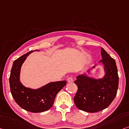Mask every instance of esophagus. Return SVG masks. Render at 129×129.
Wrapping results in <instances>:
<instances>
[{
  "label": "esophagus",
  "mask_w": 129,
  "mask_h": 129,
  "mask_svg": "<svg viewBox=\"0 0 129 129\" xmlns=\"http://www.w3.org/2000/svg\"><path fill=\"white\" fill-rule=\"evenodd\" d=\"M67 81H68V83H72V82H74V79L72 76H70L67 78Z\"/></svg>",
  "instance_id": "esophagus-1"
}]
</instances>
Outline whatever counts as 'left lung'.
Segmentation results:
<instances>
[{"instance_id":"8db88e82","label":"left lung","mask_w":129,"mask_h":129,"mask_svg":"<svg viewBox=\"0 0 129 129\" xmlns=\"http://www.w3.org/2000/svg\"><path fill=\"white\" fill-rule=\"evenodd\" d=\"M101 54L103 59L100 61L104 65L106 73L105 76L95 80L81 75L75 81L78 86L74 99L76 107L90 113L107 108L116 97L118 89L119 76L115 61L103 48Z\"/></svg>"}]
</instances>
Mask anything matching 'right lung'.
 Listing matches in <instances>:
<instances>
[{"label":"right lung","instance_id":"right-lung-1","mask_svg":"<svg viewBox=\"0 0 129 129\" xmlns=\"http://www.w3.org/2000/svg\"><path fill=\"white\" fill-rule=\"evenodd\" d=\"M33 51H29L14 61L9 83L11 93L17 104L29 112L38 113L47 111L52 107L55 96L65 86L67 81L52 82L36 90L24 87L19 78L21 67L26 57Z\"/></svg>","mask_w":129,"mask_h":129}]
</instances>
